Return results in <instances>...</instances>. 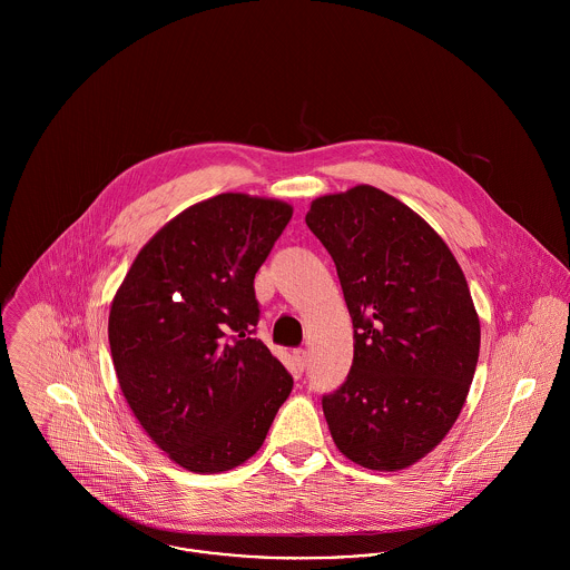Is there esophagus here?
Returning <instances> with one entry per match:
<instances>
[{
	"instance_id": "1",
	"label": "esophagus",
	"mask_w": 570,
	"mask_h": 570,
	"mask_svg": "<svg viewBox=\"0 0 570 570\" xmlns=\"http://www.w3.org/2000/svg\"><path fill=\"white\" fill-rule=\"evenodd\" d=\"M294 362H296L298 371H305V366H307V351L305 348H296L294 351Z\"/></svg>"
}]
</instances>
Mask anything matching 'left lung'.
Masks as SVG:
<instances>
[{
  "mask_svg": "<svg viewBox=\"0 0 570 570\" xmlns=\"http://www.w3.org/2000/svg\"><path fill=\"white\" fill-rule=\"evenodd\" d=\"M309 230L331 254L353 321V364L323 395L337 450L404 470L454 425L474 380L481 325L450 247L373 186L318 197Z\"/></svg>",
  "mask_w": 570,
  "mask_h": 570,
  "instance_id": "8db88e82",
  "label": "left lung"
}]
</instances>
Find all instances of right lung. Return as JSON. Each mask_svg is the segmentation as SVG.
<instances>
[{
    "mask_svg": "<svg viewBox=\"0 0 570 570\" xmlns=\"http://www.w3.org/2000/svg\"><path fill=\"white\" fill-rule=\"evenodd\" d=\"M292 206L224 193L190 206L140 249L109 312L118 384L147 434L199 474L242 465L294 380L254 337V276Z\"/></svg>",
    "mask_w": 570,
    "mask_h": 570,
    "instance_id": "1",
    "label": "right lung"
}]
</instances>
